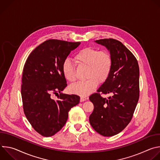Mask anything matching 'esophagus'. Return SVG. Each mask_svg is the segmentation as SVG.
Wrapping results in <instances>:
<instances>
[{
  "label": "esophagus",
  "mask_w": 160,
  "mask_h": 160,
  "mask_svg": "<svg viewBox=\"0 0 160 160\" xmlns=\"http://www.w3.org/2000/svg\"><path fill=\"white\" fill-rule=\"evenodd\" d=\"M87 100V98L85 96H81L80 97V102H83Z\"/></svg>",
  "instance_id": "esophagus-1"
}]
</instances>
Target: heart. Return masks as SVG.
<instances>
[{"mask_svg":"<svg viewBox=\"0 0 160 160\" xmlns=\"http://www.w3.org/2000/svg\"><path fill=\"white\" fill-rule=\"evenodd\" d=\"M74 60L78 65L87 67L85 78L87 79L71 85L69 88L72 93L80 96H86L92 92L98 82H104L112 70L111 55L105 50L98 51L92 48H85L76 53ZM62 72L68 82L73 83L76 80L75 69L70 60L67 59L64 61Z\"/></svg>","mask_w":160,"mask_h":160,"instance_id":"heart-1","label":"heart"}]
</instances>
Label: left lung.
Listing matches in <instances>:
<instances>
[{
  "label": "left lung",
  "mask_w": 160,
  "mask_h": 160,
  "mask_svg": "<svg viewBox=\"0 0 160 160\" xmlns=\"http://www.w3.org/2000/svg\"><path fill=\"white\" fill-rule=\"evenodd\" d=\"M111 55L112 70L108 78L89 97L94 108L90 123L99 134L110 137L122 132L130 122L139 98V68L133 54L113 38L96 40ZM111 96L104 98L102 94Z\"/></svg>",
  "instance_id": "left-lung-1"
}]
</instances>
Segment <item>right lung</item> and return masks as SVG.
I'll list each match as a JSON object with an SVG mask.
<instances>
[{
    "label": "right lung",
    "instance_id": "1",
    "mask_svg": "<svg viewBox=\"0 0 160 160\" xmlns=\"http://www.w3.org/2000/svg\"><path fill=\"white\" fill-rule=\"evenodd\" d=\"M80 44L49 39L37 47L25 62L21 90L22 106L27 120L42 136L51 137L59 132L70 109L80 102L77 95L61 93L67 86L62 64ZM52 93H57L58 99L52 100Z\"/></svg>",
    "mask_w": 160,
    "mask_h": 160
}]
</instances>
